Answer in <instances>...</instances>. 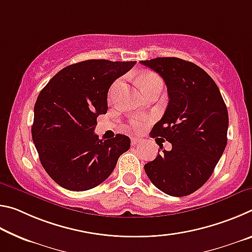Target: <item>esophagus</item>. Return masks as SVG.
Returning a JSON list of instances; mask_svg holds the SVG:
<instances>
[{
	"label": "esophagus",
	"instance_id": "esophagus-1",
	"mask_svg": "<svg viewBox=\"0 0 252 252\" xmlns=\"http://www.w3.org/2000/svg\"><path fill=\"white\" fill-rule=\"evenodd\" d=\"M141 142H143V139H142V138H140V136H133V138L131 139V143H132V146H135V144L141 143Z\"/></svg>",
	"mask_w": 252,
	"mask_h": 252
}]
</instances>
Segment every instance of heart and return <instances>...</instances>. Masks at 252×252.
Segmentation results:
<instances>
[{
	"label": "heart",
	"instance_id": "1",
	"mask_svg": "<svg viewBox=\"0 0 252 252\" xmlns=\"http://www.w3.org/2000/svg\"><path fill=\"white\" fill-rule=\"evenodd\" d=\"M157 80H160V79L158 78L156 74H153V73H143V74L140 75L139 79H138L139 84H140V88H141L142 91L146 90V89L149 87V85L152 84ZM117 84H118V82L114 84V87H116ZM112 90H113V89H112ZM146 123H147V119L146 118L138 117V118L131 119L130 122H129V126L131 127L132 130L140 131V130L143 129L144 126H146Z\"/></svg>",
	"mask_w": 252,
	"mask_h": 252
}]
</instances>
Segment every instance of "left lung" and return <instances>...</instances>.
I'll return each instance as SVG.
<instances>
[{"instance_id":"left-lung-1","label":"left lung","mask_w":252,"mask_h":252,"mask_svg":"<svg viewBox=\"0 0 252 252\" xmlns=\"http://www.w3.org/2000/svg\"><path fill=\"white\" fill-rule=\"evenodd\" d=\"M164 80L169 103L151 131L172 144L144 164L150 181L162 192L185 197L201 188L227 146L228 110L206 71L179 58L140 61ZM157 141V140H156Z\"/></svg>"}]
</instances>
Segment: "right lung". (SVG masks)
Returning <instances> with one entry per match:
<instances>
[{"instance_id": "1", "label": "right lung", "mask_w": 252, "mask_h": 252, "mask_svg": "<svg viewBox=\"0 0 252 252\" xmlns=\"http://www.w3.org/2000/svg\"><path fill=\"white\" fill-rule=\"evenodd\" d=\"M135 61L87 60L59 71L40 92L34 105L32 139L41 164L64 189L85 191L103 182L130 138L100 140L96 118L108 111V92Z\"/></svg>"}]
</instances>
